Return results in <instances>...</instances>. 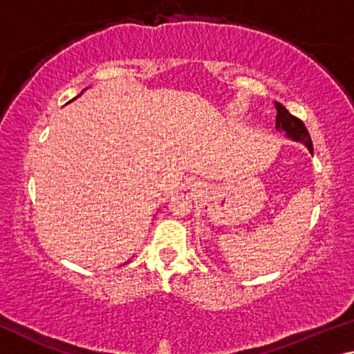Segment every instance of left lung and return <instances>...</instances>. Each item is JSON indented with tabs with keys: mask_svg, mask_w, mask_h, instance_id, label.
Here are the masks:
<instances>
[{
	"mask_svg": "<svg viewBox=\"0 0 354 354\" xmlns=\"http://www.w3.org/2000/svg\"><path fill=\"white\" fill-rule=\"evenodd\" d=\"M274 107H277V129L279 131H286V134L292 137L293 140H299L303 142L304 145L308 147L310 153L314 151L313 148V140H310V136L308 133L304 123L299 120L298 117L292 115V113L286 109V107L274 101Z\"/></svg>",
	"mask_w": 354,
	"mask_h": 354,
	"instance_id": "left-lung-1",
	"label": "left lung"
}]
</instances>
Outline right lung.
Wrapping results in <instances>:
<instances>
[{
	"instance_id": "right-lung-1",
	"label": "right lung",
	"mask_w": 354,
	"mask_h": 354,
	"mask_svg": "<svg viewBox=\"0 0 354 354\" xmlns=\"http://www.w3.org/2000/svg\"><path fill=\"white\" fill-rule=\"evenodd\" d=\"M73 100H75V98H73Z\"/></svg>"
}]
</instances>
